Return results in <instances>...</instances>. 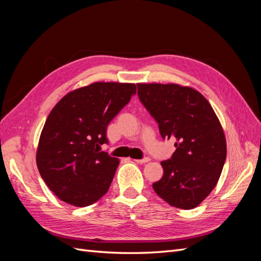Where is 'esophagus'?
Returning a JSON list of instances; mask_svg holds the SVG:
<instances>
[{"label":"esophagus","instance_id":"esophagus-1","mask_svg":"<svg viewBox=\"0 0 261 261\" xmlns=\"http://www.w3.org/2000/svg\"><path fill=\"white\" fill-rule=\"evenodd\" d=\"M134 161H135L138 164H145V163L150 161V158H144V159H136V160H134Z\"/></svg>","mask_w":261,"mask_h":261}]
</instances>
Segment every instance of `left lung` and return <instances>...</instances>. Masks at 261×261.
Here are the masks:
<instances>
[{"instance_id": "8db88e82", "label": "left lung", "mask_w": 261, "mask_h": 261, "mask_svg": "<svg viewBox=\"0 0 261 261\" xmlns=\"http://www.w3.org/2000/svg\"><path fill=\"white\" fill-rule=\"evenodd\" d=\"M138 97L159 124L163 139L176 150L161 162L163 176L153 183L170 206L196 208L216 187L226 159L222 126L200 92L177 84H137Z\"/></svg>"}]
</instances>
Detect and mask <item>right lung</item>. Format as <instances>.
Instances as JSON below:
<instances>
[{"label": "right lung", "instance_id": "1", "mask_svg": "<svg viewBox=\"0 0 261 261\" xmlns=\"http://www.w3.org/2000/svg\"><path fill=\"white\" fill-rule=\"evenodd\" d=\"M135 93V84L98 82L68 92L52 109L36 161L62 201L86 207L107 194L120 161L101 151V146L109 141V123Z\"/></svg>", "mask_w": 261, "mask_h": 261}]
</instances>
